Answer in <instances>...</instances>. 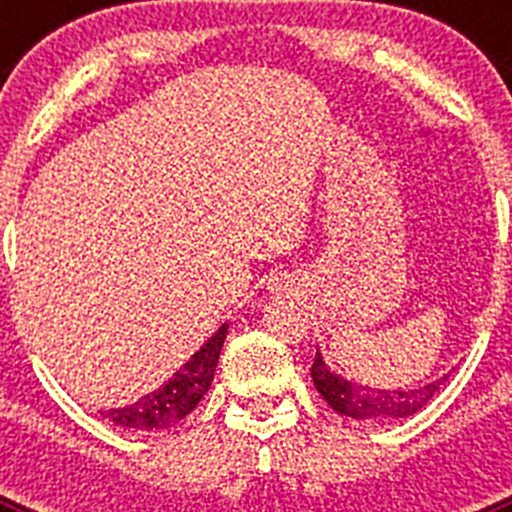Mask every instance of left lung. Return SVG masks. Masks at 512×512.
Masks as SVG:
<instances>
[{"mask_svg": "<svg viewBox=\"0 0 512 512\" xmlns=\"http://www.w3.org/2000/svg\"><path fill=\"white\" fill-rule=\"evenodd\" d=\"M312 382L336 413L356 420H395L408 418L418 413L425 402L431 400L433 392L446 382V377L438 382L425 384L423 390H377V387H361L356 382L338 377L325 366L323 356L315 354L310 366Z\"/></svg>", "mask_w": 512, "mask_h": 512, "instance_id": "1", "label": "left lung"}]
</instances>
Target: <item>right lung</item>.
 Returning a JSON list of instances; mask_svg holds the SVG:
<instances>
[{"label": "right lung", "instance_id": "1", "mask_svg": "<svg viewBox=\"0 0 512 512\" xmlns=\"http://www.w3.org/2000/svg\"><path fill=\"white\" fill-rule=\"evenodd\" d=\"M225 336H228V323L220 325L215 336L169 382L143 395L133 405L102 410V418L110 420L112 425L128 428V431H166V428H174L179 420H184L197 408V402L210 390Z\"/></svg>", "mask_w": 512, "mask_h": 512}]
</instances>
